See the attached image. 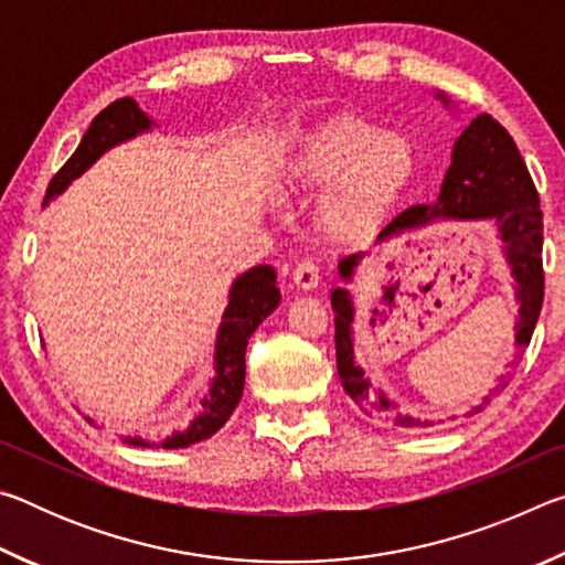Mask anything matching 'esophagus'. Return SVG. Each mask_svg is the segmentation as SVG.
Returning <instances> with one entry per match:
<instances>
[{"instance_id": "obj_1", "label": "esophagus", "mask_w": 565, "mask_h": 565, "mask_svg": "<svg viewBox=\"0 0 565 565\" xmlns=\"http://www.w3.org/2000/svg\"><path fill=\"white\" fill-rule=\"evenodd\" d=\"M291 279L303 291H309V289H313V286H319V266H317V262L301 259L299 264L294 266Z\"/></svg>"}]
</instances>
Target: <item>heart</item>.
<instances>
[{
  "instance_id": "1",
  "label": "heart",
  "mask_w": 565,
  "mask_h": 565,
  "mask_svg": "<svg viewBox=\"0 0 565 565\" xmlns=\"http://www.w3.org/2000/svg\"><path fill=\"white\" fill-rule=\"evenodd\" d=\"M416 174V149L398 131H384L353 114L306 131L284 161L294 189H327L319 218L327 232H369L404 196Z\"/></svg>"
}]
</instances>
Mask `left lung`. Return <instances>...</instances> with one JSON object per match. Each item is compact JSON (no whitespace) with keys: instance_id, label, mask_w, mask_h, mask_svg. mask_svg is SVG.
Here are the masks:
<instances>
[{"instance_id":"8db88e82","label":"left lung","mask_w":565,"mask_h":565,"mask_svg":"<svg viewBox=\"0 0 565 565\" xmlns=\"http://www.w3.org/2000/svg\"><path fill=\"white\" fill-rule=\"evenodd\" d=\"M438 99L448 104L444 94H438ZM434 218H491L499 226L505 259L515 279V299L521 306L515 321V347L523 351L531 343L543 306V212L519 147L491 114H478L456 139L438 202L401 212L381 228L379 242L408 228L426 226ZM361 256L351 254L339 262L341 279L351 281ZM331 309L337 313V369L347 394L369 416L391 418L401 428L428 426L398 414L396 406L371 386L359 363H353V301L347 289L331 291Z\"/></svg>"}]
</instances>
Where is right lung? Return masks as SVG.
Segmentation results:
<instances>
[{"instance_id":"1","label":"right lung","mask_w":565,"mask_h":565,"mask_svg":"<svg viewBox=\"0 0 565 565\" xmlns=\"http://www.w3.org/2000/svg\"><path fill=\"white\" fill-rule=\"evenodd\" d=\"M151 119L139 109V104L131 97L111 102L107 109H102L92 119L89 129L76 147L74 154L66 159V164L56 171L54 179L46 186V202L72 184L76 177H82L104 151L121 145L137 134L147 131ZM281 294L276 289V271L271 266H254L246 274L238 276L228 294V306L222 317L216 337V376L212 388L202 401V414H199L186 431H179L161 441V448H184L204 438L214 436L222 428L228 416L234 414L244 394V376H246V343L252 339L256 327L269 317L279 306ZM131 446H151L141 438H127Z\"/></svg>"}]
</instances>
